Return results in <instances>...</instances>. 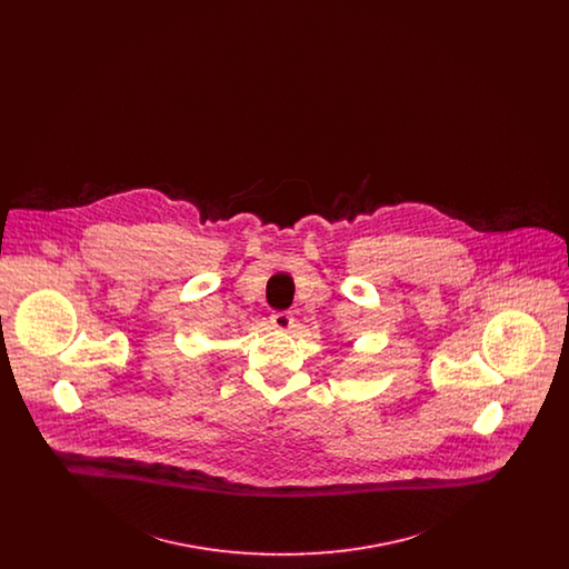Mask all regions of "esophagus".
Segmentation results:
<instances>
[{
  "mask_svg": "<svg viewBox=\"0 0 569 569\" xmlns=\"http://www.w3.org/2000/svg\"><path fill=\"white\" fill-rule=\"evenodd\" d=\"M271 325L277 330H290L295 326V318L288 311H274L271 316Z\"/></svg>",
  "mask_w": 569,
  "mask_h": 569,
  "instance_id": "1",
  "label": "esophagus"
}]
</instances>
